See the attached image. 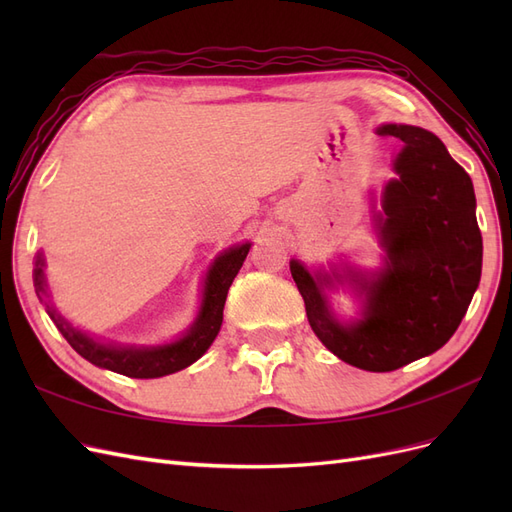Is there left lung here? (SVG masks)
<instances>
[{
    "label": "left lung",
    "instance_id": "1",
    "mask_svg": "<svg viewBox=\"0 0 512 512\" xmlns=\"http://www.w3.org/2000/svg\"><path fill=\"white\" fill-rule=\"evenodd\" d=\"M378 134L395 136L404 149L395 160L399 179L382 198L386 271L369 282L352 277L367 297L363 320L344 327L331 316L322 297L329 277H312L297 260L290 273L324 346L359 369L393 371L453 337L480 282L483 237L472 179L436 134L395 123Z\"/></svg>",
    "mask_w": 512,
    "mask_h": 512
}]
</instances>
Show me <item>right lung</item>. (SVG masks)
Instances as JSON below:
<instances>
[{
	"mask_svg": "<svg viewBox=\"0 0 512 512\" xmlns=\"http://www.w3.org/2000/svg\"><path fill=\"white\" fill-rule=\"evenodd\" d=\"M250 252V243H243L239 247H232L226 254H222L218 260L213 262V267L207 275V286H205V299L200 305V312L196 322L188 335H183L179 342L160 346V348H115L106 346L94 339L83 335L81 331L72 329L70 324L57 314V309L46 305V312H49L51 320L57 324V329L68 339V344L79 352L83 359L94 363L98 367L111 369L115 374H123L128 378H162L168 374H175L179 369H185L198 361L200 356L207 352V348L213 344L215 335H218L224 318V303L228 288L235 280L243 260ZM44 260L42 254L36 256V269H34V286L38 297L42 299L44 290Z\"/></svg>",
	"mask_w": 512,
	"mask_h": 512,
	"instance_id": "1",
	"label": "right lung"
}]
</instances>
